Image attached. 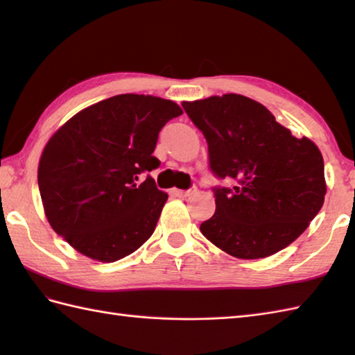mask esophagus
Returning <instances> with one entry per match:
<instances>
[{
	"mask_svg": "<svg viewBox=\"0 0 355 355\" xmlns=\"http://www.w3.org/2000/svg\"><path fill=\"white\" fill-rule=\"evenodd\" d=\"M195 192H197V191H195V187H193V189H187V191H180V189H177V191H175V195H178V197L186 198V197H191V195H193Z\"/></svg>",
	"mask_w": 355,
	"mask_h": 355,
	"instance_id": "34e87169",
	"label": "esophagus"
}]
</instances>
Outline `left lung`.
<instances>
[{"mask_svg": "<svg viewBox=\"0 0 355 355\" xmlns=\"http://www.w3.org/2000/svg\"><path fill=\"white\" fill-rule=\"evenodd\" d=\"M183 108L205 134L210 168L236 180L232 191L215 189L216 210L200 225L202 235L239 259L267 258L302 235L327 193L315 143L294 137L262 103L241 94Z\"/></svg>", "mask_w": 355, "mask_h": 355, "instance_id": "1", "label": "left lung"}]
</instances>
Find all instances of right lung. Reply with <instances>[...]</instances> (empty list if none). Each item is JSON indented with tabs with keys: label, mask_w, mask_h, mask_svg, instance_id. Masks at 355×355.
Here are the masks:
<instances>
[{
	"label": "right lung",
	"mask_w": 355,
	"mask_h": 355,
	"mask_svg": "<svg viewBox=\"0 0 355 355\" xmlns=\"http://www.w3.org/2000/svg\"><path fill=\"white\" fill-rule=\"evenodd\" d=\"M183 114L175 102L119 94L89 105L49 139L37 164L44 214L74 250L99 262L134 253L153 235L168 193L139 182L160 162L158 132Z\"/></svg>",
	"instance_id": "right-lung-1"
}]
</instances>
